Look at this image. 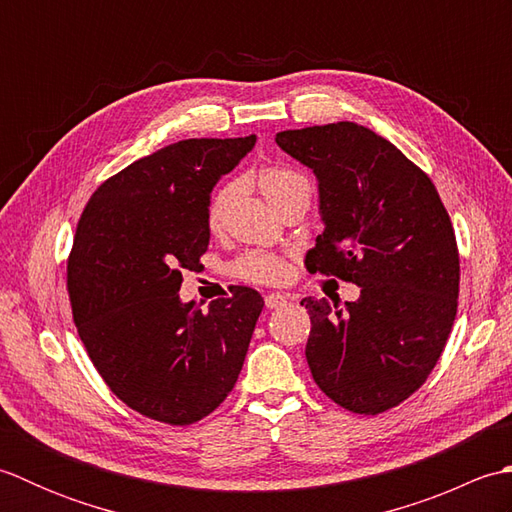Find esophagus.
Here are the masks:
<instances>
[{"mask_svg": "<svg viewBox=\"0 0 512 512\" xmlns=\"http://www.w3.org/2000/svg\"><path fill=\"white\" fill-rule=\"evenodd\" d=\"M266 308H270V310H279V308H284L286 303H288V297L286 295H281V292H270V295H266Z\"/></svg>", "mask_w": 512, "mask_h": 512, "instance_id": "34e87169", "label": "esophagus"}]
</instances>
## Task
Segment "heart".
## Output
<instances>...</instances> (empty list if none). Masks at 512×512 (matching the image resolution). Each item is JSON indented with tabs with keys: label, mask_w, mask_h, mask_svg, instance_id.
<instances>
[{
	"label": "heart",
	"mask_w": 512,
	"mask_h": 512,
	"mask_svg": "<svg viewBox=\"0 0 512 512\" xmlns=\"http://www.w3.org/2000/svg\"><path fill=\"white\" fill-rule=\"evenodd\" d=\"M259 184H262V191L273 204L284 200L292 191H297L301 187H310L306 176H301V173L286 167L264 169L259 173ZM235 195H237V184H226V187H222L213 195L211 206H209V224L213 228H217L224 222V215L228 211V206H231V202L235 200ZM233 273L242 279L257 281V284H270V281H277L281 275H284V262H281V259L273 253H248L237 259L233 266Z\"/></svg>",
	"instance_id": "heart-1"
}]
</instances>
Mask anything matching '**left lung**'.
I'll return each instance as SVG.
<instances>
[{"label":"left lung","mask_w":512,"mask_h":512,"mask_svg":"<svg viewBox=\"0 0 512 512\" xmlns=\"http://www.w3.org/2000/svg\"><path fill=\"white\" fill-rule=\"evenodd\" d=\"M275 143L319 184L323 233L308 270L361 288L345 306L301 301L314 383L347 411H387L427 380L453 328L460 257L449 213L427 173L363 125L288 129Z\"/></svg>","instance_id":"obj_1"}]
</instances>
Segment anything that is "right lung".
Segmentation results:
<instances>
[{
  "label": "right lung",
  "mask_w": 512,
  "mask_h": 512,
  "mask_svg": "<svg viewBox=\"0 0 512 512\" xmlns=\"http://www.w3.org/2000/svg\"><path fill=\"white\" fill-rule=\"evenodd\" d=\"M255 143L250 134L162 147L105 180L76 226V330L105 383L147 418L198 422L242 372L262 295L237 286L202 312L178 290L180 268L198 266L209 248L213 187Z\"/></svg>",
  "instance_id": "obj_1"
}]
</instances>
